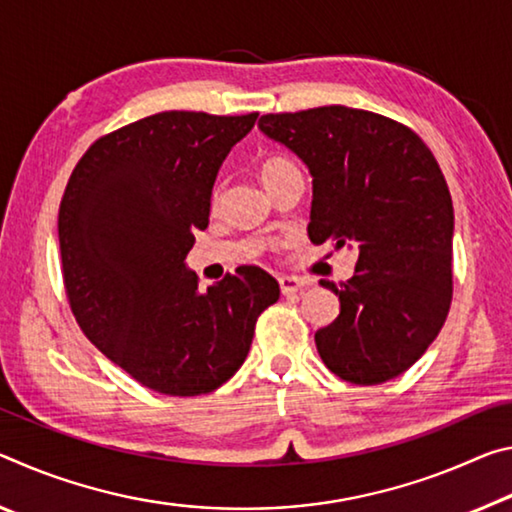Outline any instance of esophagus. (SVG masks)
Segmentation results:
<instances>
[{
    "label": "esophagus",
    "instance_id": "esophagus-1",
    "mask_svg": "<svg viewBox=\"0 0 512 512\" xmlns=\"http://www.w3.org/2000/svg\"><path fill=\"white\" fill-rule=\"evenodd\" d=\"M279 286H281L283 295H295V292H299L301 288H304L306 283L301 281V279H297V276H279Z\"/></svg>",
    "mask_w": 512,
    "mask_h": 512
}]
</instances>
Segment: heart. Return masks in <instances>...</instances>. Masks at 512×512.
<instances>
[{
  "label": "heart",
  "mask_w": 512,
  "mask_h": 512,
  "mask_svg": "<svg viewBox=\"0 0 512 512\" xmlns=\"http://www.w3.org/2000/svg\"><path fill=\"white\" fill-rule=\"evenodd\" d=\"M295 170H297V167H295V163L290 161V158H286V156H267L265 161L261 163V179H263L265 186H270V183H274L276 179L286 177V174L295 172ZM217 199H220V188L213 190V201H217Z\"/></svg>",
  "instance_id": "1"
}]
</instances>
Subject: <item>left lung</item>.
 Instances as JSON below:
<instances>
[{
  "mask_svg": "<svg viewBox=\"0 0 512 512\" xmlns=\"http://www.w3.org/2000/svg\"><path fill=\"white\" fill-rule=\"evenodd\" d=\"M267 138L286 145L313 177L308 238L354 247L340 315L315 333L329 370L356 385L406 372L438 338L451 306L454 206L424 140L390 117L347 106L267 113Z\"/></svg>",
  "mask_w": 512,
  "mask_h": 512,
  "instance_id": "8db88e82",
  "label": "left lung"
}]
</instances>
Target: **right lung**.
<instances>
[{"mask_svg":"<svg viewBox=\"0 0 512 512\" xmlns=\"http://www.w3.org/2000/svg\"><path fill=\"white\" fill-rule=\"evenodd\" d=\"M258 113L165 111L102 136L67 181L58 211L65 292L81 331L149 390L197 397L249 354L279 283L242 265L199 290L186 267L213 183Z\"/></svg>","mask_w":512,"mask_h":512,"instance_id":"add662e5","label":"right lung"}]
</instances>
